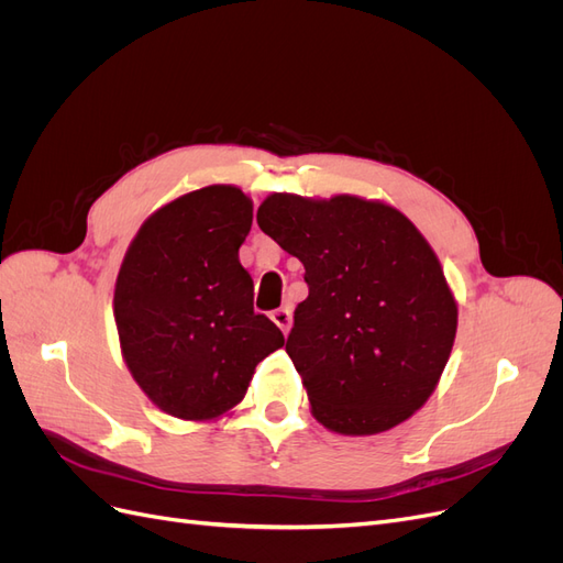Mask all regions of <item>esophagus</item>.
Returning a JSON list of instances; mask_svg holds the SVG:
<instances>
[{
  "instance_id": "obj_1",
  "label": "esophagus",
  "mask_w": 563,
  "mask_h": 563,
  "mask_svg": "<svg viewBox=\"0 0 563 563\" xmlns=\"http://www.w3.org/2000/svg\"><path fill=\"white\" fill-rule=\"evenodd\" d=\"M269 317H272V321H275L277 327L284 331V335L288 333V329H291V310H288V308H279V310L272 312Z\"/></svg>"
}]
</instances>
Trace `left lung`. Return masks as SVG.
Instances as JSON below:
<instances>
[{"mask_svg":"<svg viewBox=\"0 0 563 563\" xmlns=\"http://www.w3.org/2000/svg\"><path fill=\"white\" fill-rule=\"evenodd\" d=\"M261 230L305 267L310 294L286 352L323 428L380 434L430 399L453 350L457 302L437 253L378 199L272 192Z\"/></svg>","mask_w":563,"mask_h":563,"instance_id":"left-lung-1","label":"left lung"}]
</instances>
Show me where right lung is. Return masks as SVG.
Returning a JSON list of instances; mask_svg holds the SVG:
<instances>
[{"instance_id":"right-lung-1","label":"right lung","mask_w":563,"mask_h":563,"mask_svg":"<svg viewBox=\"0 0 563 563\" xmlns=\"http://www.w3.org/2000/svg\"><path fill=\"white\" fill-rule=\"evenodd\" d=\"M253 201L209 185L164 203L129 244L114 282L119 347L133 380L159 411L209 422L246 395L284 333L253 312L240 246Z\"/></svg>"}]
</instances>
